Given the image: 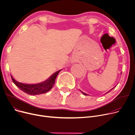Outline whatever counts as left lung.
Listing matches in <instances>:
<instances>
[{"label": "left lung", "mask_w": 135, "mask_h": 135, "mask_svg": "<svg viewBox=\"0 0 135 135\" xmlns=\"http://www.w3.org/2000/svg\"><path fill=\"white\" fill-rule=\"evenodd\" d=\"M121 74H122V73H121ZM114 88H115V87H114ZM114 88H113V89H111V90H109V91H108V92H107V93H105V94H107V93H109V91H111V90H112V89H114ZM81 91V93H83V94H84V95H86H86H88V94H85V93H83V92H82V91Z\"/></svg>", "instance_id": "obj_1"}]
</instances>
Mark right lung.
I'll list each match as a JSON object with an SVG mask.
<instances>
[{
	"instance_id": "1",
	"label": "right lung",
	"mask_w": 135,
	"mask_h": 135,
	"mask_svg": "<svg viewBox=\"0 0 135 135\" xmlns=\"http://www.w3.org/2000/svg\"><path fill=\"white\" fill-rule=\"evenodd\" d=\"M61 70V69L54 73L46 80L35 84H27L19 83L16 80L14 79L11 76V77L13 83L15 84L20 90H21L22 91L25 92V93L28 95H36L45 94L52 89V88L55 84L56 76H57L58 74Z\"/></svg>"
}]
</instances>
